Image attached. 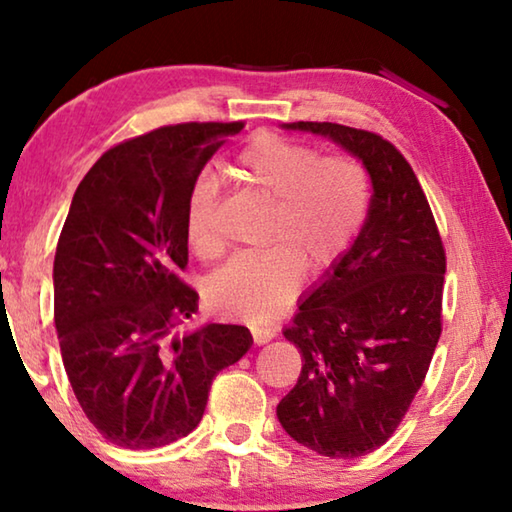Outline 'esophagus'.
<instances>
[{"mask_svg":"<svg viewBox=\"0 0 512 512\" xmlns=\"http://www.w3.org/2000/svg\"><path fill=\"white\" fill-rule=\"evenodd\" d=\"M250 334H253V341L257 343V345H264V343H268L275 336V329L273 327H257V325H253L250 327Z\"/></svg>","mask_w":512,"mask_h":512,"instance_id":"34e87169","label":"esophagus"}]
</instances>
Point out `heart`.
<instances>
[{"instance_id":"1","label":"heart","mask_w":512,"mask_h":512,"mask_svg":"<svg viewBox=\"0 0 512 512\" xmlns=\"http://www.w3.org/2000/svg\"><path fill=\"white\" fill-rule=\"evenodd\" d=\"M232 176L271 201L264 244L232 257L205 287L219 314L268 323L296 298L305 266L325 273L348 255L370 212V176L352 155H325L314 144L255 135L230 164ZM219 185L198 176L185 203V235L201 259L223 253L216 223Z\"/></svg>"}]
</instances>
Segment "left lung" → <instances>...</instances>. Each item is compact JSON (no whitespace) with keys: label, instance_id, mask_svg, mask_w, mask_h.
<instances>
[{"label":"left lung","instance_id":"8db88e82","mask_svg":"<svg viewBox=\"0 0 512 512\" xmlns=\"http://www.w3.org/2000/svg\"><path fill=\"white\" fill-rule=\"evenodd\" d=\"M284 128L329 137L370 173L357 241L284 327L302 370L277 404L296 443L357 458L393 436L427 377L443 332L445 248L411 164L391 142L332 121Z\"/></svg>","mask_w":512,"mask_h":512}]
</instances>
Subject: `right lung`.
Masks as SVG:
<instances>
[{
	"instance_id": "obj_1",
	"label": "right lung",
	"mask_w": 512,
	"mask_h": 512,
	"mask_svg": "<svg viewBox=\"0 0 512 512\" xmlns=\"http://www.w3.org/2000/svg\"><path fill=\"white\" fill-rule=\"evenodd\" d=\"M244 121L162 126L112 146L72 198L54 259V320L83 413L110 443L155 449L201 422L212 379L253 345L248 327L187 329L198 293L185 203Z\"/></svg>"
}]
</instances>
